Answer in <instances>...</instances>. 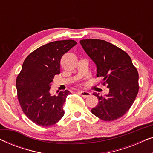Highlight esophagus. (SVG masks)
<instances>
[{
	"instance_id": "1",
	"label": "esophagus",
	"mask_w": 153,
	"mask_h": 153,
	"mask_svg": "<svg viewBox=\"0 0 153 153\" xmlns=\"http://www.w3.org/2000/svg\"><path fill=\"white\" fill-rule=\"evenodd\" d=\"M78 93L80 94L83 97H88L91 95V93L88 91H78Z\"/></svg>"
}]
</instances>
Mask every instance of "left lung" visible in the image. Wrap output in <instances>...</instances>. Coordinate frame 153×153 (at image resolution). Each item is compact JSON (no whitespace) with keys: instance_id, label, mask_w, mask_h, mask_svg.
I'll list each match as a JSON object with an SVG mask.
<instances>
[{"instance_id":"obj_1","label":"left lung","mask_w":153,"mask_h":153,"mask_svg":"<svg viewBox=\"0 0 153 153\" xmlns=\"http://www.w3.org/2000/svg\"><path fill=\"white\" fill-rule=\"evenodd\" d=\"M81 47L95 62L97 76L103 78L107 85V95H93L99 100L91 110L102 120L112 121L126 114L132 105L139 91V74L131 58L120 48L105 40L82 39Z\"/></svg>"}]
</instances>
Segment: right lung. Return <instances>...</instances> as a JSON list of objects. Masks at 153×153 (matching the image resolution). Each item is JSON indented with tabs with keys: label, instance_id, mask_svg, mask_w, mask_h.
Masks as SVG:
<instances>
[{
	"label": "right lung",
	"instance_id": "obj_1",
	"mask_svg": "<svg viewBox=\"0 0 153 153\" xmlns=\"http://www.w3.org/2000/svg\"><path fill=\"white\" fill-rule=\"evenodd\" d=\"M77 44L72 39L51 42L29 54L16 78L17 97L23 111L35 124L51 126L64 116L68 90L51 95L53 76L60 72V59Z\"/></svg>",
	"mask_w": 153,
	"mask_h": 153
}]
</instances>
